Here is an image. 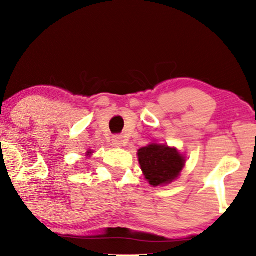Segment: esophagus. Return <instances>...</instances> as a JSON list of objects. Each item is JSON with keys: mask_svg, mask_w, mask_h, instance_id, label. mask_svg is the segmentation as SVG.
Instances as JSON below:
<instances>
[{"mask_svg": "<svg viewBox=\"0 0 256 256\" xmlns=\"http://www.w3.org/2000/svg\"><path fill=\"white\" fill-rule=\"evenodd\" d=\"M112 141H113V144L115 146H124L126 144V141L124 140V138L120 135L113 136V140H112Z\"/></svg>", "mask_w": 256, "mask_h": 256, "instance_id": "esophagus-1", "label": "esophagus"}]
</instances>
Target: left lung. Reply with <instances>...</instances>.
<instances>
[{"label":"left lung","instance_id":"8db88e82","mask_svg":"<svg viewBox=\"0 0 256 256\" xmlns=\"http://www.w3.org/2000/svg\"><path fill=\"white\" fill-rule=\"evenodd\" d=\"M138 156L143 174L152 186L171 183L185 166L184 157L168 146L150 144L140 149Z\"/></svg>","mask_w":256,"mask_h":256}]
</instances>
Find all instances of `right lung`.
<instances>
[{
	"instance_id": "1",
	"label": "right lung",
	"mask_w": 256,
	"mask_h": 256,
	"mask_svg": "<svg viewBox=\"0 0 256 256\" xmlns=\"http://www.w3.org/2000/svg\"><path fill=\"white\" fill-rule=\"evenodd\" d=\"M88 154H90V152H88Z\"/></svg>"
}]
</instances>
